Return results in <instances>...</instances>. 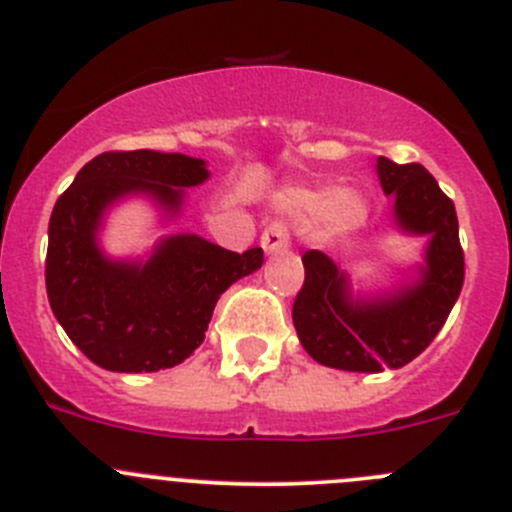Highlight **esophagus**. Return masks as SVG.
<instances>
[{
	"instance_id": "obj_1",
	"label": "esophagus",
	"mask_w": 512,
	"mask_h": 512,
	"mask_svg": "<svg viewBox=\"0 0 512 512\" xmlns=\"http://www.w3.org/2000/svg\"><path fill=\"white\" fill-rule=\"evenodd\" d=\"M260 245H262V250L267 252V255H278V252L288 250L290 237H288V229H285V224H280V222L270 224V227L262 232Z\"/></svg>"
}]
</instances>
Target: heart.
<instances>
[{
    "label": "heart",
    "mask_w": 512,
    "mask_h": 512,
    "mask_svg": "<svg viewBox=\"0 0 512 512\" xmlns=\"http://www.w3.org/2000/svg\"><path fill=\"white\" fill-rule=\"evenodd\" d=\"M278 207L290 214H315V227L323 237L351 234L369 219V202L356 189H338L328 197L323 189L290 186L278 194Z\"/></svg>",
    "instance_id": "heart-1"
}]
</instances>
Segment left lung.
I'll return each mask as SVG.
<instances>
[{
    "instance_id": "left-lung-1",
    "label": "left lung",
    "mask_w": 512,
    "mask_h": 512,
    "mask_svg": "<svg viewBox=\"0 0 512 512\" xmlns=\"http://www.w3.org/2000/svg\"><path fill=\"white\" fill-rule=\"evenodd\" d=\"M376 174L394 199V227L427 237L414 280L381 293H353L346 270L326 252L308 250L305 283L293 305L295 331L310 358L358 374L414 361L444 326L465 283L455 204L434 176L422 164H394L386 156L376 161Z\"/></svg>"
}]
</instances>
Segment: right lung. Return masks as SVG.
I'll use <instances>...</instances> for the list:
<instances>
[{
  "mask_svg": "<svg viewBox=\"0 0 512 512\" xmlns=\"http://www.w3.org/2000/svg\"><path fill=\"white\" fill-rule=\"evenodd\" d=\"M209 179L207 161L161 151L95 156L55 202L47 229L50 308L70 341L105 371L171 369L204 341L219 295L262 267V247L229 252L199 234H164L146 257H111L100 247L105 214L146 197L166 222L186 189Z\"/></svg>",
  "mask_w": 512,
  "mask_h": 512,
  "instance_id": "obj_1",
  "label": "right lung"
}]
</instances>
